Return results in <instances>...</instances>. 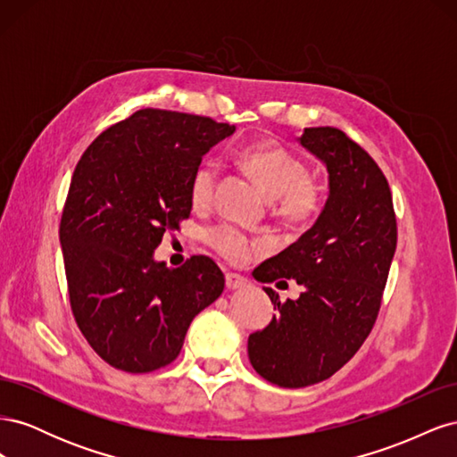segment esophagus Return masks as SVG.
<instances>
[{
	"label": "esophagus",
	"mask_w": 457,
	"mask_h": 457,
	"mask_svg": "<svg viewBox=\"0 0 457 457\" xmlns=\"http://www.w3.org/2000/svg\"><path fill=\"white\" fill-rule=\"evenodd\" d=\"M225 284H227L228 289H238V287H244L247 284V280L237 272H227L225 274Z\"/></svg>",
	"instance_id": "esophagus-1"
}]
</instances>
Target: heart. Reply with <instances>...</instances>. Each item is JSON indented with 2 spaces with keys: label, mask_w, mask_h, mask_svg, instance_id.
<instances>
[{
  "label": "heart",
  "mask_w": 457,
  "mask_h": 457,
  "mask_svg": "<svg viewBox=\"0 0 457 457\" xmlns=\"http://www.w3.org/2000/svg\"><path fill=\"white\" fill-rule=\"evenodd\" d=\"M244 170L253 181L272 198L274 213L289 225H307L320 213L324 188L314 175L309 173L307 163L294 152L278 143L265 141L245 146L240 152ZM217 188V165L212 160L202 162L190 179V202L195 207H210ZM210 242L215 250L232 262L250 259L262 244L245 237L238 228L223 225L210 232Z\"/></svg>",
  "instance_id": "heart-1"
}]
</instances>
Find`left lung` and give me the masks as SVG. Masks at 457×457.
<instances>
[{
	"label": "left lung",
	"instance_id": "obj_1",
	"mask_svg": "<svg viewBox=\"0 0 457 457\" xmlns=\"http://www.w3.org/2000/svg\"><path fill=\"white\" fill-rule=\"evenodd\" d=\"M299 143L326 163L328 202L316 223L253 276L265 284L294 278L305 289L280 303L262 287L276 314L247 339L253 370L286 389L331 378L362 347L396 250L391 188L368 152L337 128H305Z\"/></svg>",
	"mask_w": 457,
	"mask_h": 457
}]
</instances>
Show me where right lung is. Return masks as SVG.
I'll use <instances>...</instances> for the list:
<instances>
[{
  "mask_svg": "<svg viewBox=\"0 0 457 457\" xmlns=\"http://www.w3.org/2000/svg\"><path fill=\"white\" fill-rule=\"evenodd\" d=\"M234 129L143 108L81 154L59 228L68 299L79 331L112 368L148 373L171 364L192 318L223 294L213 259L192 255L170 269L152 252L188 219L192 173Z\"/></svg>",
  "mask_w": 457,
  "mask_h": 457,
  "instance_id": "right-lung-1",
  "label": "right lung"
}]
</instances>
